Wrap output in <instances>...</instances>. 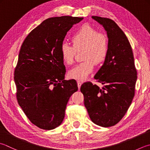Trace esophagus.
<instances>
[{"label":"esophagus","mask_w":150,"mask_h":150,"mask_svg":"<svg viewBox=\"0 0 150 150\" xmlns=\"http://www.w3.org/2000/svg\"><path fill=\"white\" fill-rule=\"evenodd\" d=\"M77 83H78V89H80V87H81V83L80 81H77Z\"/></svg>","instance_id":"1"}]
</instances>
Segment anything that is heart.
Returning <instances> with one entry per match:
<instances>
[{
    "label": "heart",
    "instance_id": "obj_1",
    "mask_svg": "<svg viewBox=\"0 0 150 150\" xmlns=\"http://www.w3.org/2000/svg\"><path fill=\"white\" fill-rule=\"evenodd\" d=\"M72 46L64 42L61 44V57L67 64L74 63L76 51L83 50V61L69 72L70 78L84 80L93 72L95 64L104 63L109 52V39L105 34L98 33L95 28L84 25L72 36Z\"/></svg>",
    "mask_w": 150,
    "mask_h": 150
}]
</instances>
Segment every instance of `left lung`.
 <instances>
[{"label": "left lung", "mask_w": 150, "mask_h": 150, "mask_svg": "<svg viewBox=\"0 0 150 150\" xmlns=\"http://www.w3.org/2000/svg\"><path fill=\"white\" fill-rule=\"evenodd\" d=\"M106 30L109 52L103 65L94 76L104 86L100 89L90 81L80 91L90 119L97 125L114 126L126 114L135 94L137 72L130 42L123 31L111 19L92 16Z\"/></svg>", "instance_id": "8db88e82"}]
</instances>
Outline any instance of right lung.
Wrapping results in <instances>:
<instances>
[{
    "instance_id": "add662e5",
    "label": "right lung",
    "mask_w": 150,
    "mask_h": 150,
    "mask_svg": "<svg viewBox=\"0 0 150 150\" xmlns=\"http://www.w3.org/2000/svg\"><path fill=\"white\" fill-rule=\"evenodd\" d=\"M83 18L61 16L44 20L23 42L14 71L19 105L34 125L44 130L63 121L68 101L78 91L75 80H65L60 47L67 33Z\"/></svg>"
}]
</instances>
